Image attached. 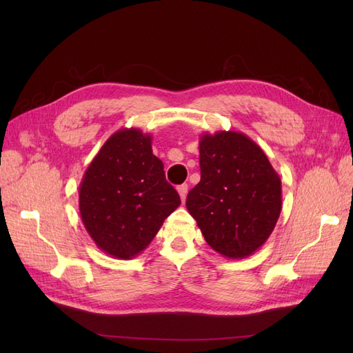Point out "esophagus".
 Returning a JSON list of instances; mask_svg holds the SVG:
<instances>
[{
  "instance_id": "1",
  "label": "esophagus",
  "mask_w": 353,
  "mask_h": 353,
  "mask_svg": "<svg viewBox=\"0 0 353 353\" xmlns=\"http://www.w3.org/2000/svg\"><path fill=\"white\" fill-rule=\"evenodd\" d=\"M176 190H178V193H179V197H181V200H185V197H187V193H188V185L187 184H181V185H178L176 187Z\"/></svg>"
}]
</instances>
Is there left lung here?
I'll return each mask as SVG.
<instances>
[{
    "label": "left lung",
    "mask_w": 353,
    "mask_h": 353,
    "mask_svg": "<svg viewBox=\"0 0 353 353\" xmlns=\"http://www.w3.org/2000/svg\"><path fill=\"white\" fill-rule=\"evenodd\" d=\"M200 183L185 206L210 248L243 259L268 240L281 213V179L248 135L218 131L200 137Z\"/></svg>",
    "instance_id": "left-lung-1"
}]
</instances>
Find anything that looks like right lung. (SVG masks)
<instances>
[{"mask_svg":"<svg viewBox=\"0 0 353 353\" xmlns=\"http://www.w3.org/2000/svg\"><path fill=\"white\" fill-rule=\"evenodd\" d=\"M181 205L165 178L152 135L137 128L116 131L87 168L79 185V212L97 248L131 259L152 243Z\"/></svg>","mask_w":353,"mask_h":353,"instance_id":"right-lung-1","label":"right lung"}]
</instances>
